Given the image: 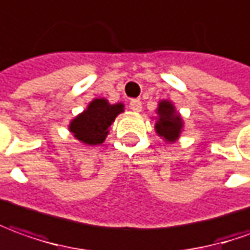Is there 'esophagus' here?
<instances>
[{
    "label": "esophagus",
    "mask_w": 250,
    "mask_h": 250,
    "mask_svg": "<svg viewBox=\"0 0 250 250\" xmlns=\"http://www.w3.org/2000/svg\"><path fill=\"white\" fill-rule=\"evenodd\" d=\"M130 109L138 113V112L142 111V103L139 100H132L131 103H130Z\"/></svg>",
    "instance_id": "1"
}]
</instances>
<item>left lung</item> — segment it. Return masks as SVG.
<instances>
[{"label":"left lung","instance_id":"left-lung-1","mask_svg":"<svg viewBox=\"0 0 250 250\" xmlns=\"http://www.w3.org/2000/svg\"><path fill=\"white\" fill-rule=\"evenodd\" d=\"M154 130L166 144L171 145L181 138L185 127L181 113L176 111L175 105L169 100H160L156 108Z\"/></svg>","mask_w":250,"mask_h":250}]
</instances>
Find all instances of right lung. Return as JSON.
Returning <instances> with one entry per match:
<instances>
[{
  "mask_svg": "<svg viewBox=\"0 0 250 250\" xmlns=\"http://www.w3.org/2000/svg\"><path fill=\"white\" fill-rule=\"evenodd\" d=\"M122 112L125 104H111L100 97L90 101L86 109L72 119L68 125L69 132L83 145H101L109 134V127Z\"/></svg>",
  "mask_w": 250,
  "mask_h": 250,
  "instance_id": "obj_1",
  "label": "right lung"
}]
</instances>
